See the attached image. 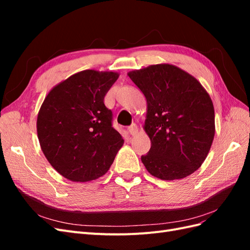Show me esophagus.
<instances>
[{"label": "esophagus", "instance_id": "esophagus-1", "mask_svg": "<svg viewBox=\"0 0 250 250\" xmlns=\"http://www.w3.org/2000/svg\"><path fill=\"white\" fill-rule=\"evenodd\" d=\"M128 131H129L131 135H137L139 133V127L135 124H132L131 126L128 127Z\"/></svg>", "mask_w": 250, "mask_h": 250}]
</instances>
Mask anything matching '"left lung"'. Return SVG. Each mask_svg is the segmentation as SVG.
<instances>
[{"label": "left lung", "instance_id": "obj_1", "mask_svg": "<svg viewBox=\"0 0 250 250\" xmlns=\"http://www.w3.org/2000/svg\"><path fill=\"white\" fill-rule=\"evenodd\" d=\"M128 76L147 101L144 130L151 148L142 163L163 180L191 175L214 141L215 110L208 93L192 75L169 63L131 71Z\"/></svg>", "mask_w": 250, "mask_h": 250}]
</instances>
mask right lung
<instances>
[{
  "label": "right lung",
  "mask_w": 250,
  "mask_h": 250,
  "mask_svg": "<svg viewBox=\"0 0 250 250\" xmlns=\"http://www.w3.org/2000/svg\"><path fill=\"white\" fill-rule=\"evenodd\" d=\"M119 78L117 72L85 70L58 83L37 115L40 145L60 175L87 183L104 175L124 140L111 126L104 97Z\"/></svg>",
  "instance_id": "obj_1"
}]
</instances>
